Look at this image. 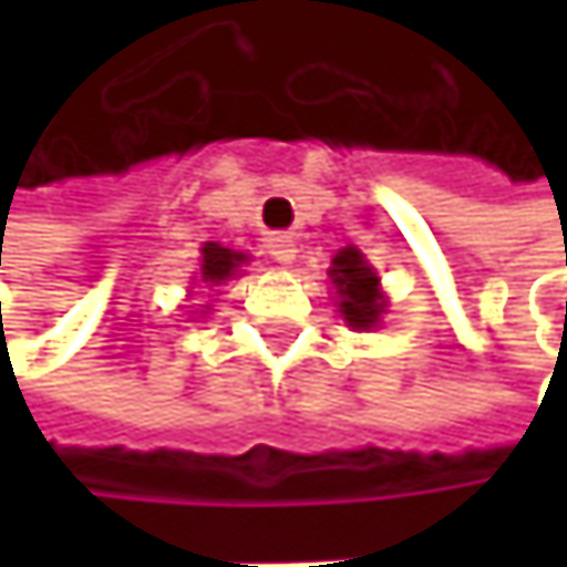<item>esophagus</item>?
<instances>
[{"label": "esophagus", "mask_w": 567, "mask_h": 567, "mask_svg": "<svg viewBox=\"0 0 567 567\" xmlns=\"http://www.w3.org/2000/svg\"><path fill=\"white\" fill-rule=\"evenodd\" d=\"M266 249H269V256H272L276 262H282V266H288V262L295 259V239H291L288 233H272V236L266 239Z\"/></svg>", "instance_id": "esophagus-1"}]
</instances>
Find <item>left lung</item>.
Masks as SVG:
<instances>
[{"mask_svg": "<svg viewBox=\"0 0 567 567\" xmlns=\"http://www.w3.org/2000/svg\"><path fill=\"white\" fill-rule=\"evenodd\" d=\"M331 282L341 295V315L351 328H374L381 321L384 301L378 291V276L358 249H341L331 262Z\"/></svg>", "mask_w": 567, "mask_h": 567, "instance_id": "8db88e82", "label": "left lung"}]
</instances>
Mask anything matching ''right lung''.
<instances>
[{
	"mask_svg": "<svg viewBox=\"0 0 567 567\" xmlns=\"http://www.w3.org/2000/svg\"><path fill=\"white\" fill-rule=\"evenodd\" d=\"M246 256L243 252H233V249H223L219 243H206L203 246V266H199V276H203V282H226L229 276H236V269H239V262H243Z\"/></svg>",
	"mask_w": 567,
	"mask_h": 567,
	"instance_id": "right-lung-1",
	"label": "right lung"
}]
</instances>
